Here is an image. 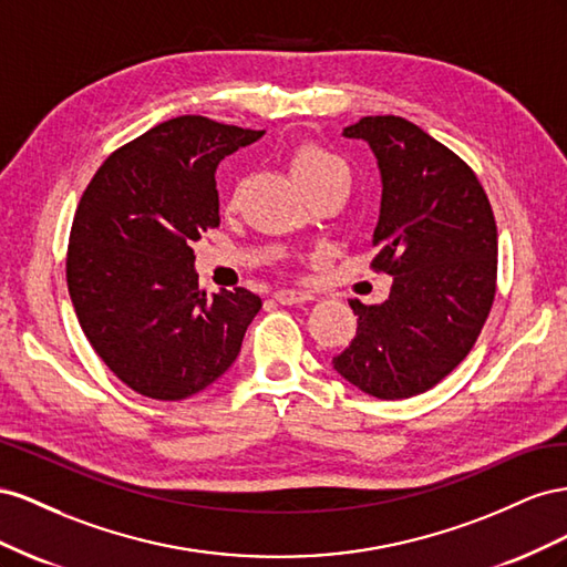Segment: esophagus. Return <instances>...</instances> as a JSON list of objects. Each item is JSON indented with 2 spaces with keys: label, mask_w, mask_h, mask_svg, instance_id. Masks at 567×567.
<instances>
[{
  "label": "esophagus",
  "mask_w": 567,
  "mask_h": 567,
  "mask_svg": "<svg viewBox=\"0 0 567 567\" xmlns=\"http://www.w3.org/2000/svg\"><path fill=\"white\" fill-rule=\"evenodd\" d=\"M272 299L282 306H292V303L313 301L316 297L311 292H303V289H278V292L272 295Z\"/></svg>",
  "instance_id": "1"
}]
</instances>
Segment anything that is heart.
Masks as SVG:
<instances>
[{
	"instance_id": "heart-1",
	"label": "heart",
	"mask_w": 567,
	"mask_h": 567,
	"mask_svg": "<svg viewBox=\"0 0 567 567\" xmlns=\"http://www.w3.org/2000/svg\"><path fill=\"white\" fill-rule=\"evenodd\" d=\"M289 168H292L295 181L303 192L326 185H339L347 189L349 185V168L344 161L328 150L316 147V144H303V147H299L292 154V161H289ZM235 199L237 194L233 192L228 204L235 206Z\"/></svg>"
}]
</instances>
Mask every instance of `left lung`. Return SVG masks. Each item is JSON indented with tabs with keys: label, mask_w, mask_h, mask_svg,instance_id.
Segmentation results:
<instances>
[{
	"label": "left lung",
	"mask_w": 567,
	"mask_h": 567,
	"mask_svg": "<svg viewBox=\"0 0 567 567\" xmlns=\"http://www.w3.org/2000/svg\"><path fill=\"white\" fill-rule=\"evenodd\" d=\"M382 177L373 266L390 297L351 299L359 328L337 353L339 375L375 399L427 392L477 342L496 292V223L473 168L406 118L365 116L344 127Z\"/></svg>",
	"instance_id": "8db88e82"
}]
</instances>
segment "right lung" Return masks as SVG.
<instances>
[{
	"label": "right lung",
	"mask_w": 567,
	"mask_h": 567,
	"mask_svg": "<svg viewBox=\"0 0 567 567\" xmlns=\"http://www.w3.org/2000/svg\"><path fill=\"white\" fill-rule=\"evenodd\" d=\"M264 131L177 116L113 152L73 218L66 280L96 355L142 396L181 401L228 370L261 299L208 297L194 241L218 228L216 168Z\"/></svg>",
	"instance_id": "add662e5"
}]
</instances>
